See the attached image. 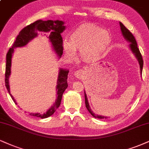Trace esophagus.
Returning <instances> with one entry per match:
<instances>
[{
	"instance_id": "obj_1",
	"label": "esophagus",
	"mask_w": 149,
	"mask_h": 149,
	"mask_svg": "<svg viewBox=\"0 0 149 149\" xmlns=\"http://www.w3.org/2000/svg\"><path fill=\"white\" fill-rule=\"evenodd\" d=\"M75 76L78 78H81L84 75V71L83 70H78V71H76V72L74 73Z\"/></svg>"
}]
</instances>
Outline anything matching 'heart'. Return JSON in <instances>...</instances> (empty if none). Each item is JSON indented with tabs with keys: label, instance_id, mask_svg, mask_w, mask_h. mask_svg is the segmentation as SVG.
Returning <instances> with one entry per match:
<instances>
[{
	"label": "heart",
	"instance_id": "1",
	"mask_svg": "<svg viewBox=\"0 0 149 149\" xmlns=\"http://www.w3.org/2000/svg\"><path fill=\"white\" fill-rule=\"evenodd\" d=\"M111 43L110 34L91 23L80 25L70 35V42L64 41L62 49L67 57L73 58L80 51L82 60L94 63L106 53Z\"/></svg>",
	"mask_w": 149,
	"mask_h": 149
}]
</instances>
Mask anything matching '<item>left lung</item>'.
<instances>
[{
	"label": "left lung",
	"instance_id": "obj_1",
	"mask_svg": "<svg viewBox=\"0 0 149 149\" xmlns=\"http://www.w3.org/2000/svg\"><path fill=\"white\" fill-rule=\"evenodd\" d=\"M120 27H121V33H122V35H123V37H124V38L126 39V40L128 41V42H130V49H131L132 53L135 54V57H137L138 62H139V65H140V71H141V72H142L143 64H144V61H143L142 56H141L140 51H139V48H138V47H137V42H136V39L135 38V37H134L133 35H132V34L130 33V30H129L128 29H127L126 27L124 26V25H123V23H121V22H120ZM85 98L86 107H87V109L88 110L89 113L92 114V115L94 116V117L97 118V119H104V118L107 119V117H104V116H102L96 115V114H95L94 112H93V111L91 110L90 106H89V104L88 100H87V96H86L85 92Z\"/></svg>",
	"mask_w": 149,
	"mask_h": 149
}]
</instances>
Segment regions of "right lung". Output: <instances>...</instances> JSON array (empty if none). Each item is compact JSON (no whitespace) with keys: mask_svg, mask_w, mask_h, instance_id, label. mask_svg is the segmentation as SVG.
<instances>
[{"mask_svg":"<svg viewBox=\"0 0 149 149\" xmlns=\"http://www.w3.org/2000/svg\"><path fill=\"white\" fill-rule=\"evenodd\" d=\"M64 22L62 21H42L37 20L35 22L28 25L24 28H23L19 33V35L16 38L15 42L12 45V48L9 49L7 53L6 56V66H5V86H6L7 89L10 95L11 96L15 104V100L12 94H10V85H9V77H10V73H11V62H12V53L14 52V49L17 47H21V46H26L30 41L33 39L38 35V32H44V33H48L49 36L50 42H51L53 48L58 55L59 57H61L62 53H63V49H62V37L61 36V33L65 30L66 27L64 26ZM69 73V70L60 69V72H59L58 79H57V99L55 103L50 107L46 113L41 114L40 113H30V115L36 116V117H40L42 119L47 118L48 116H51L52 114L56 111L60 105L61 101H62V94L65 89L67 88V76Z\"/></svg>","mask_w":149,"mask_h":149,"instance_id":"add662e5","label":"right lung"}]
</instances>
